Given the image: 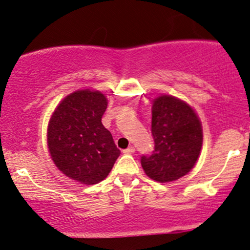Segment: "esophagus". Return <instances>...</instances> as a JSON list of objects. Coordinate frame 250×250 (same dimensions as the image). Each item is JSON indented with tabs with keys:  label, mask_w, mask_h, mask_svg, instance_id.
<instances>
[{
	"label": "esophagus",
	"mask_w": 250,
	"mask_h": 250,
	"mask_svg": "<svg viewBox=\"0 0 250 250\" xmlns=\"http://www.w3.org/2000/svg\"><path fill=\"white\" fill-rule=\"evenodd\" d=\"M123 152L127 153V155H130V153H134L135 152V148L133 147V146H130V147L125 148V150H123Z\"/></svg>",
	"instance_id": "34e87169"
}]
</instances>
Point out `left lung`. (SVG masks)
Segmentation results:
<instances>
[{"mask_svg":"<svg viewBox=\"0 0 250 250\" xmlns=\"http://www.w3.org/2000/svg\"><path fill=\"white\" fill-rule=\"evenodd\" d=\"M151 132L155 150L151 156L141 157V166L148 178L170 183L195 167L202 148L203 130L191 105L167 94L153 99Z\"/></svg>","mask_w":250,"mask_h":250,"instance_id":"left-lung-1","label":"left lung"}]
</instances>
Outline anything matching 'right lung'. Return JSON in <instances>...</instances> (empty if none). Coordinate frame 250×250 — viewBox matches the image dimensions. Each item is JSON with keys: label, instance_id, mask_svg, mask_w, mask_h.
Segmentation results:
<instances>
[{"label": "right lung", "instance_id": "right-lung-1", "mask_svg": "<svg viewBox=\"0 0 250 250\" xmlns=\"http://www.w3.org/2000/svg\"><path fill=\"white\" fill-rule=\"evenodd\" d=\"M107 98L99 90L78 89L55 107L47 129V145L58 169L83 185L104 180L121 151L103 125Z\"/></svg>", "mask_w": 250, "mask_h": 250}]
</instances>
